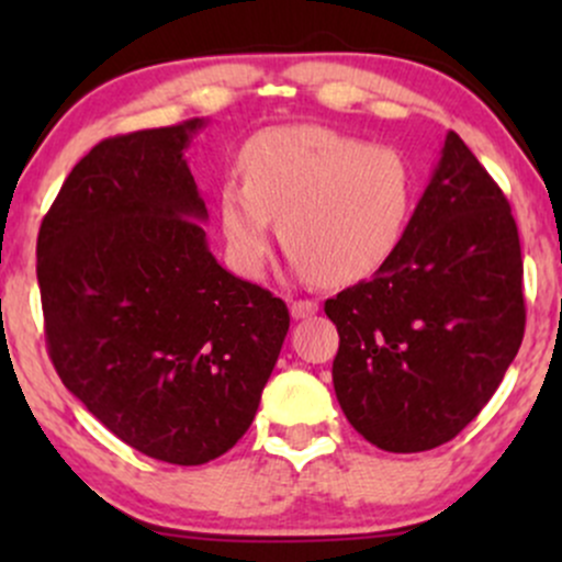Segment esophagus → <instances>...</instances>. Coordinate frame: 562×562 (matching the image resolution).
I'll use <instances>...</instances> for the list:
<instances>
[{
  "instance_id": "esophagus-1",
  "label": "esophagus",
  "mask_w": 562,
  "mask_h": 562,
  "mask_svg": "<svg viewBox=\"0 0 562 562\" xmlns=\"http://www.w3.org/2000/svg\"><path fill=\"white\" fill-rule=\"evenodd\" d=\"M317 301H293L290 303V314L293 319H308L312 314H317Z\"/></svg>"
}]
</instances>
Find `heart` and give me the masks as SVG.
Segmentation results:
<instances>
[{"label": "heart", "instance_id": "1", "mask_svg": "<svg viewBox=\"0 0 562 562\" xmlns=\"http://www.w3.org/2000/svg\"><path fill=\"white\" fill-rule=\"evenodd\" d=\"M240 166L243 182L218 187V224L243 277L267 267L274 218L290 267L327 285L375 274L402 240L412 179L391 147L327 126H277L245 145Z\"/></svg>", "mask_w": 562, "mask_h": 562}]
</instances>
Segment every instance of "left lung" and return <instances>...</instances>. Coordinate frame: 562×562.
I'll return each instance as SVG.
<instances>
[{"label": "left lung", "instance_id": "left-lung-1", "mask_svg": "<svg viewBox=\"0 0 562 562\" xmlns=\"http://www.w3.org/2000/svg\"><path fill=\"white\" fill-rule=\"evenodd\" d=\"M325 314L340 335L335 396L378 449L441 447L499 389L526 327L518 227L454 132L391 259Z\"/></svg>", "mask_w": 562, "mask_h": 562}]
</instances>
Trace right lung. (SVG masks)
Returning a JSON list of instances; mask_svg holds the SVG:
<instances>
[{"mask_svg": "<svg viewBox=\"0 0 562 562\" xmlns=\"http://www.w3.org/2000/svg\"><path fill=\"white\" fill-rule=\"evenodd\" d=\"M209 121L102 139L44 216V333L66 389L128 447L203 465L240 441L290 327L288 306L205 240L187 147Z\"/></svg>", "mask_w": 562, "mask_h": 562, "instance_id": "add662e5", "label": "right lung"}]
</instances>
